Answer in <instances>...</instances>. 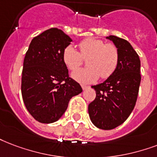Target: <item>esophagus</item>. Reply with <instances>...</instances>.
Returning a JSON list of instances; mask_svg holds the SVG:
<instances>
[{
    "label": "esophagus",
    "mask_w": 157,
    "mask_h": 157,
    "mask_svg": "<svg viewBox=\"0 0 157 157\" xmlns=\"http://www.w3.org/2000/svg\"><path fill=\"white\" fill-rule=\"evenodd\" d=\"M81 87H82V89L83 90H86V89H88V88H90V86H84V85H82V86H81Z\"/></svg>",
    "instance_id": "1"
}]
</instances>
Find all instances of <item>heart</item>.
I'll use <instances>...</instances> for the list:
<instances>
[{"label":"heart","instance_id":"1","mask_svg":"<svg viewBox=\"0 0 157 157\" xmlns=\"http://www.w3.org/2000/svg\"><path fill=\"white\" fill-rule=\"evenodd\" d=\"M80 52L73 46H67L63 53V60L71 71H75L87 58L88 67L72 73L75 81L81 84L93 83L101 77L106 79L117 69L119 61V52L115 44H105L102 39L90 37L79 44Z\"/></svg>","mask_w":157,"mask_h":157}]
</instances>
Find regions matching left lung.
Segmentation results:
<instances>
[{
	"label": "left lung",
	"instance_id": "left-lung-1",
	"mask_svg": "<svg viewBox=\"0 0 157 157\" xmlns=\"http://www.w3.org/2000/svg\"><path fill=\"white\" fill-rule=\"evenodd\" d=\"M107 39L118 48V65L103 83L92 86L96 97L88 106L93 124L104 130L115 128L128 118L136 105L141 82V63L131 44L113 35Z\"/></svg>",
	"mask_w": 157,
	"mask_h": 157
}]
</instances>
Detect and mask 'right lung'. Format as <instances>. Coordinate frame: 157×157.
Listing matches in <instances>:
<instances>
[{"instance_id": "right-lung-1", "label": "right lung", "mask_w": 157, "mask_h": 157, "mask_svg": "<svg viewBox=\"0 0 157 157\" xmlns=\"http://www.w3.org/2000/svg\"><path fill=\"white\" fill-rule=\"evenodd\" d=\"M72 39L52 28L34 37L23 65L21 93L27 110L42 124L57 121L71 98L82 92L80 84L69 77L63 51Z\"/></svg>"}]
</instances>
